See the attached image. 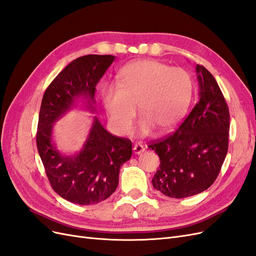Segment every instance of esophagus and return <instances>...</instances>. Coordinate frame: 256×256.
I'll return each mask as SVG.
<instances>
[{
  "label": "esophagus",
  "instance_id": "esophagus-1",
  "mask_svg": "<svg viewBox=\"0 0 256 256\" xmlns=\"http://www.w3.org/2000/svg\"><path fill=\"white\" fill-rule=\"evenodd\" d=\"M145 150V147L141 144V143H136V144H134V154H140L141 152H143Z\"/></svg>",
  "mask_w": 256,
  "mask_h": 256
}]
</instances>
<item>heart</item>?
<instances>
[{
  "mask_svg": "<svg viewBox=\"0 0 256 256\" xmlns=\"http://www.w3.org/2000/svg\"><path fill=\"white\" fill-rule=\"evenodd\" d=\"M118 84L104 86L102 100L112 128L120 134L130 131L136 106L142 116L141 134H148L154 127L168 132L184 118L192 98L190 74L154 60L129 63L120 72Z\"/></svg>",
  "mask_w": 256,
  "mask_h": 256,
  "instance_id": "1",
  "label": "heart"
}]
</instances>
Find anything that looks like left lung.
<instances>
[{
  "mask_svg": "<svg viewBox=\"0 0 256 256\" xmlns=\"http://www.w3.org/2000/svg\"><path fill=\"white\" fill-rule=\"evenodd\" d=\"M198 100L175 132L152 142L160 166L152 182L168 198H182L208 189L218 177L228 148L230 112L214 76L196 65Z\"/></svg>",
  "mask_w": 256,
  "mask_h": 256,
  "instance_id": "1",
  "label": "left lung"
}]
</instances>
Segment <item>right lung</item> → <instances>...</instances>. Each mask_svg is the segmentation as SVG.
Returning a JSON list of instances; mask_svg holds the SVG:
<instances>
[{
	"label": "right lung",
	"instance_id": "obj_1",
	"mask_svg": "<svg viewBox=\"0 0 256 256\" xmlns=\"http://www.w3.org/2000/svg\"><path fill=\"white\" fill-rule=\"evenodd\" d=\"M114 60V56L88 54L72 60L50 83L42 100L37 150L53 190L74 204L92 205L109 198L118 188L120 166L132 154L129 138L111 134L96 116L78 154L66 156L53 143V125L78 99H83L88 110L96 111V85Z\"/></svg>",
	"mask_w": 256,
	"mask_h": 256
}]
</instances>
